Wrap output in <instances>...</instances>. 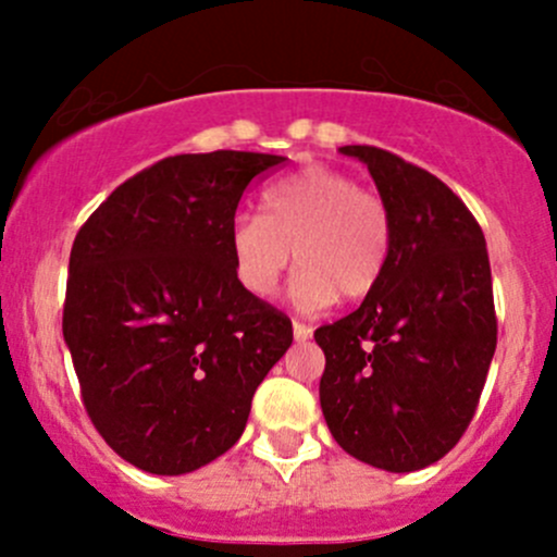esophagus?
I'll return each instance as SVG.
<instances>
[{"label": "esophagus", "instance_id": "34e87169", "mask_svg": "<svg viewBox=\"0 0 557 557\" xmlns=\"http://www.w3.org/2000/svg\"><path fill=\"white\" fill-rule=\"evenodd\" d=\"M294 336H296V342L312 339V329L307 323H299V320H294Z\"/></svg>", "mask_w": 557, "mask_h": 557}]
</instances>
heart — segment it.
<instances>
[{
  "label": "heart",
  "instance_id": "1",
  "mask_svg": "<svg viewBox=\"0 0 557 557\" xmlns=\"http://www.w3.org/2000/svg\"><path fill=\"white\" fill-rule=\"evenodd\" d=\"M263 215L243 212L228 232L234 274L256 299H272L296 261L290 299L320 310L336 296L358 301L383 280L393 247L391 210L377 194L331 166L305 170L263 190Z\"/></svg>",
  "mask_w": 557,
  "mask_h": 557
}]
</instances>
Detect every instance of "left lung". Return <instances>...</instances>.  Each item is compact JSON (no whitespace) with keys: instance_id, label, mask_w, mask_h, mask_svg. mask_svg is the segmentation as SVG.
Masks as SVG:
<instances>
[{"instance_id":"obj_1","label":"left lung","mask_w":557,"mask_h":557,"mask_svg":"<svg viewBox=\"0 0 557 557\" xmlns=\"http://www.w3.org/2000/svg\"><path fill=\"white\" fill-rule=\"evenodd\" d=\"M339 150L372 172L393 247L363 305L314 331L325 352L320 407L352 458L418 471L469 429L496 352L485 234L431 172L372 145Z\"/></svg>"}]
</instances>
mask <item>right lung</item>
Here are the masks:
<instances>
[{
  "instance_id": "right-lung-1",
  "label": "right lung",
  "mask_w": 557,
  "mask_h": 557,
  "mask_svg": "<svg viewBox=\"0 0 557 557\" xmlns=\"http://www.w3.org/2000/svg\"><path fill=\"white\" fill-rule=\"evenodd\" d=\"M283 156H170L117 185L70 252L64 342L83 407L123 460L188 474L243 436L256 387L294 342L234 274L228 232Z\"/></svg>"
}]
</instances>
